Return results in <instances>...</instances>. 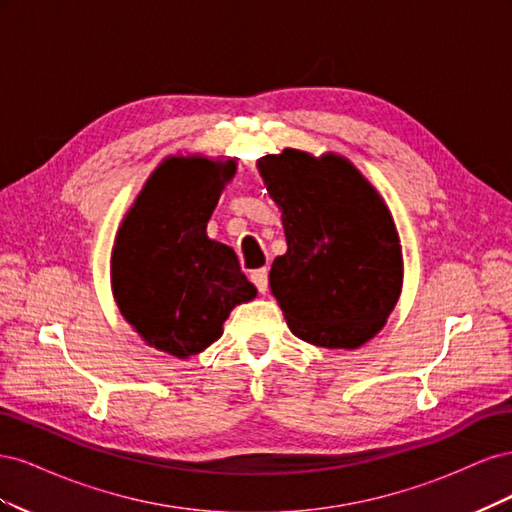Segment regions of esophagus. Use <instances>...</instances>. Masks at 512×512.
Masks as SVG:
<instances>
[{
  "label": "esophagus",
  "instance_id": "34e87169",
  "mask_svg": "<svg viewBox=\"0 0 512 512\" xmlns=\"http://www.w3.org/2000/svg\"><path fill=\"white\" fill-rule=\"evenodd\" d=\"M252 282H254V286L258 288L260 294H267V290H269V271L267 269L254 271L252 273Z\"/></svg>",
  "mask_w": 512,
  "mask_h": 512
}]
</instances>
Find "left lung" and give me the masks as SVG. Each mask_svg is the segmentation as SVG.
Returning <instances> with one entry per match:
<instances>
[{
    "instance_id": "obj_1",
    "label": "left lung",
    "mask_w": 512,
    "mask_h": 512,
    "mask_svg": "<svg viewBox=\"0 0 512 512\" xmlns=\"http://www.w3.org/2000/svg\"><path fill=\"white\" fill-rule=\"evenodd\" d=\"M258 173L282 211L286 254L269 286L290 331L320 348L354 350L376 337L404 286L399 232L384 198L337 153L284 149Z\"/></svg>"
}]
</instances>
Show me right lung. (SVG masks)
I'll return each instance as SVG.
<instances>
[{
    "label": "right lung",
    "mask_w": 512,
    "mask_h": 512,
    "mask_svg": "<svg viewBox=\"0 0 512 512\" xmlns=\"http://www.w3.org/2000/svg\"><path fill=\"white\" fill-rule=\"evenodd\" d=\"M235 175V158L168 156L115 235L111 288L119 312L147 346L177 359L218 342L232 309L256 297L232 247L207 237Z\"/></svg>",
    "instance_id": "obj_1"
}]
</instances>
